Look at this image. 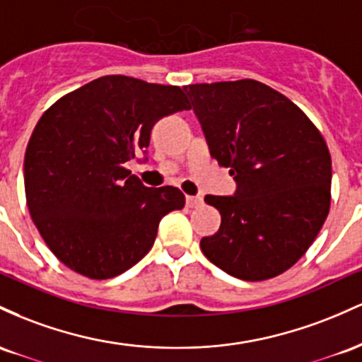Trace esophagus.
<instances>
[{"instance_id": "1", "label": "esophagus", "mask_w": 362, "mask_h": 362, "mask_svg": "<svg viewBox=\"0 0 362 362\" xmlns=\"http://www.w3.org/2000/svg\"><path fill=\"white\" fill-rule=\"evenodd\" d=\"M202 203H203L202 197H192V194L186 197V206H189V209H197V206H200Z\"/></svg>"}]
</instances>
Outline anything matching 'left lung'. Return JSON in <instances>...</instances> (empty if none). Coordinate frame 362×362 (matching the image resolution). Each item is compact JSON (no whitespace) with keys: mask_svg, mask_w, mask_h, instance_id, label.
<instances>
[{"mask_svg":"<svg viewBox=\"0 0 362 362\" xmlns=\"http://www.w3.org/2000/svg\"><path fill=\"white\" fill-rule=\"evenodd\" d=\"M210 156L234 176L206 258L235 279L277 277L303 257L330 210L332 157L322 133L286 95L257 80L186 85Z\"/></svg>","mask_w":362,"mask_h":362,"instance_id":"left-lung-1","label":"left lung"}]
</instances>
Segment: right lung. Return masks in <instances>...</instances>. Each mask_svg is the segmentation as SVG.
I'll use <instances>...</instances> for the list:
<instances>
[{"mask_svg": "<svg viewBox=\"0 0 362 362\" xmlns=\"http://www.w3.org/2000/svg\"><path fill=\"white\" fill-rule=\"evenodd\" d=\"M189 107L180 87L107 75L44 112L23 160L27 206L68 269L95 280L123 274L153 246L160 218L185 206L180 189L147 188L127 162L147 153L160 117Z\"/></svg>", "mask_w": 362, "mask_h": 362, "instance_id": "add662e5", "label": "right lung"}]
</instances>
